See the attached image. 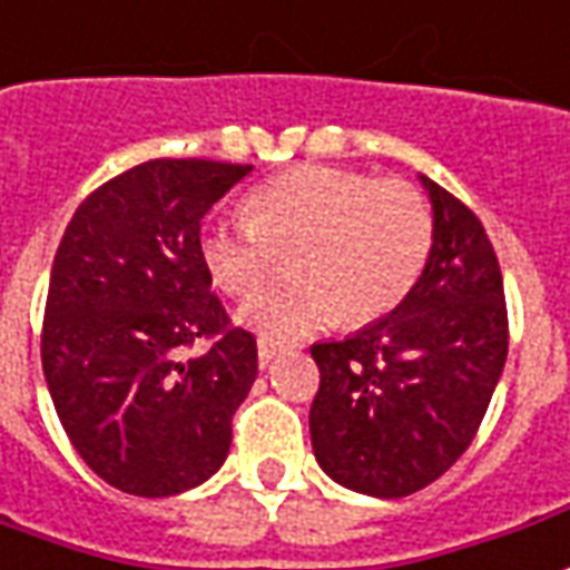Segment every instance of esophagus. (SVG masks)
<instances>
[{
    "mask_svg": "<svg viewBox=\"0 0 570 570\" xmlns=\"http://www.w3.org/2000/svg\"><path fill=\"white\" fill-rule=\"evenodd\" d=\"M284 350H286L284 343L262 336V340H258V362H262V365H268V362H274V358H277Z\"/></svg>",
    "mask_w": 570,
    "mask_h": 570,
    "instance_id": "esophagus-1",
    "label": "esophagus"
}]
</instances>
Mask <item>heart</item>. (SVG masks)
<instances>
[{
	"instance_id": "heart-1",
	"label": "heart",
	"mask_w": 570,
	"mask_h": 570,
	"mask_svg": "<svg viewBox=\"0 0 570 570\" xmlns=\"http://www.w3.org/2000/svg\"><path fill=\"white\" fill-rule=\"evenodd\" d=\"M249 218L208 220L199 255L212 284L249 296L289 253L286 284L249 299L236 321L286 340L343 321L362 327L412 293L433 246L428 199L402 180L305 165L249 193Z\"/></svg>"
}]
</instances>
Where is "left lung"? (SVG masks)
Returning <instances> with one entry per match:
<instances>
[{"mask_svg":"<svg viewBox=\"0 0 570 570\" xmlns=\"http://www.w3.org/2000/svg\"><path fill=\"white\" fill-rule=\"evenodd\" d=\"M433 246L412 293L346 340L312 346L321 386L312 449L340 487L402 499L443 478L493 399L509 315L493 243L478 215L421 174Z\"/></svg>","mask_w":570,"mask_h":570,"instance_id":"8db88e82","label":"left lung"}]
</instances>
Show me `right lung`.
Here are the masks:
<instances>
[{
    "label": "right lung",
    "instance_id": "1",
    "mask_svg": "<svg viewBox=\"0 0 570 570\" xmlns=\"http://www.w3.org/2000/svg\"><path fill=\"white\" fill-rule=\"evenodd\" d=\"M249 171L205 158L142 161L90 193L58 243L42 374L77 455L121 493L177 497L230 452L258 350L212 293L199 220ZM196 338L216 343L184 360Z\"/></svg>",
    "mask_w": 570,
    "mask_h": 570
}]
</instances>
